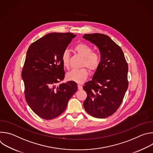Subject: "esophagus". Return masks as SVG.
I'll return each instance as SVG.
<instances>
[{"instance_id": "34e87169", "label": "esophagus", "mask_w": 153, "mask_h": 153, "mask_svg": "<svg viewBox=\"0 0 153 153\" xmlns=\"http://www.w3.org/2000/svg\"><path fill=\"white\" fill-rule=\"evenodd\" d=\"M77 86H78V89H79V90H82V88H83V86H82V85H80V84H78V85H77Z\"/></svg>"}]
</instances>
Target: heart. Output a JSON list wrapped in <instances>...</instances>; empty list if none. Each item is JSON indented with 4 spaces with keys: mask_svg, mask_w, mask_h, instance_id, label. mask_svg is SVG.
Listing matches in <instances>:
<instances>
[{
    "mask_svg": "<svg viewBox=\"0 0 153 153\" xmlns=\"http://www.w3.org/2000/svg\"><path fill=\"white\" fill-rule=\"evenodd\" d=\"M74 51L83 58L82 67H86L90 71H96L100 67L101 63L100 56L93 52V48L83 43H79L74 47ZM70 54L67 50L64 51L61 56V61L62 65L65 68L70 66ZM88 70L83 68L79 70H73L69 72L67 77L69 80L81 83L88 77Z\"/></svg>",
    "mask_w": 153,
    "mask_h": 153,
    "instance_id": "heart-1",
    "label": "heart"
}]
</instances>
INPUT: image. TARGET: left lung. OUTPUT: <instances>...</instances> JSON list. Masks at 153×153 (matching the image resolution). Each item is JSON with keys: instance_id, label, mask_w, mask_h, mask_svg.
Instances as JSON below:
<instances>
[{"instance_id": "8db88e82", "label": "left lung", "mask_w": 153, "mask_h": 153, "mask_svg": "<svg viewBox=\"0 0 153 153\" xmlns=\"http://www.w3.org/2000/svg\"><path fill=\"white\" fill-rule=\"evenodd\" d=\"M84 39L99 49L101 63L93 79L85 83L83 102L86 113L96 118L113 114L120 106L128 87V66L121 48L105 34H85Z\"/></svg>"}]
</instances>
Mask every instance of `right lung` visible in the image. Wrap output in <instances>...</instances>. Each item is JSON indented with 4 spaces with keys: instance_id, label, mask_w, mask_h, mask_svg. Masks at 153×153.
Segmentation results:
<instances>
[{
    "instance_id": "obj_1",
    "label": "right lung",
    "mask_w": 153,
    "mask_h": 153,
    "mask_svg": "<svg viewBox=\"0 0 153 153\" xmlns=\"http://www.w3.org/2000/svg\"><path fill=\"white\" fill-rule=\"evenodd\" d=\"M76 36L71 33L47 34L28 49L22 71L25 97L31 110L42 119L51 120L62 114L77 90L73 81L57 86L65 77L62 54Z\"/></svg>"
}]
</instances>
